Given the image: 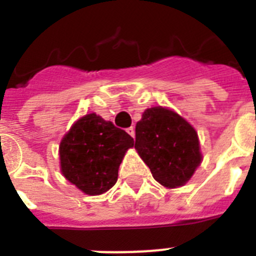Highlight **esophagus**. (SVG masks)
Segmentation results:
<instances>
[{
	"label": "esophagus",
	"instance_id": "1",
	"mask_svg": "<svg viewBox=\"0 0 256 256\" xmlns=\"http://www.w3.org/2000/svg\"><path fill=\"white\" fill-rule=\"evenodd\" d=\"M126 132H128V134L132 136L133 138H134V128H133V126H130V128H126Z\"/></svg>",
	"mask_w": 256,
	"mask_h": 256
}]
</instances>
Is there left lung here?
Listing matches in <instances>:
<instances>
[{
    "label": "left lung",
    "instance_id": "1",
    "mask_svg": "<svg viewBox=\"0 0 256 256\" xmlns=\"http://www.w3.org/2000/svg\"><path fill=\"white\" fill-rule=\"evenodd\" d=\"M134 148L165 187L183 186L201 162L198 133L177 112L148 108L136 126Z\"/></svg>",
    "mask_w": 256,
    "mask_h": 256
}]
</instances>
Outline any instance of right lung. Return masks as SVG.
<instances>
[{"label":"right lung","instance_id":"obj_1","mask_svg":"<svg viewBox=\"0 0 256 256\" xmlns=\"http://www.w3.org/2000/svg\"><path fill=\"white\" fill-rule=\"evenodd\" d=\"M133 144L126 130L88 114L74 123L61 141V172L87 195H101L116 183L122 159Z\"/></svg>","mask_w":256,"mask_h":256}]
</instances>
